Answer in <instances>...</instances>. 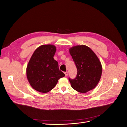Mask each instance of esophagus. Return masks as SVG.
I'll list each match as a JSON object with an SVG mask.
<instances>
[{
    "label": "esophagus",
    "mask_w": 127,
    "mask_h": 127,
    "mask_svg": "<svg viewBox=\"0 0 127 127\" xmlns=\"http://www.w3.org/2000/svg\"><path fill=\"white\" fill-rule=\"evenodd\" d=\"M64 74H65V76H67L68 75V72L67 71L65 72H64Z\"/></svg>",
    "instance_id": "1"
}]
</instances>
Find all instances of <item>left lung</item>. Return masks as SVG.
Wrapping results in <instances>:
<instances>
[{"label": "left lung", "instance_id": "8db88e82", "mask_svg": "<svg viewBox=\"0 0 127 127\" xmlns=\"http://www.w3.org/2000/svg\"><path fill=\"white\" fill-rule=\"evenodd\" d=\"M69 52L77 70L76 78L69 80L72 88L85 93L94 88L100 80L102 67L97 57L86 45L71 48Z\"/></svg>", "mask_w": 127, "mask_h": 127}]
</instances>
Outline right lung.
I'll list each match as a JSON object with an SVG mask.
<instances>
[{
  "instance_id": "1",
  "label": "right lung",
  "mask_w": 127,
  "mask_h": 127,
  "mask_svg": "<svg viewBox=\"0 0 127 127\" xmlns=\"http://www.w3.org/2000/svg\"><path fill=\"white\" fill-rule=\"evenodd\" d=\"M55 46L42 45L34 52L26 68V75L33 88L47 93L55 87L59 79L65 76L59 70L58 63L53 58Z\"/></svg>"
}]
</instances>
